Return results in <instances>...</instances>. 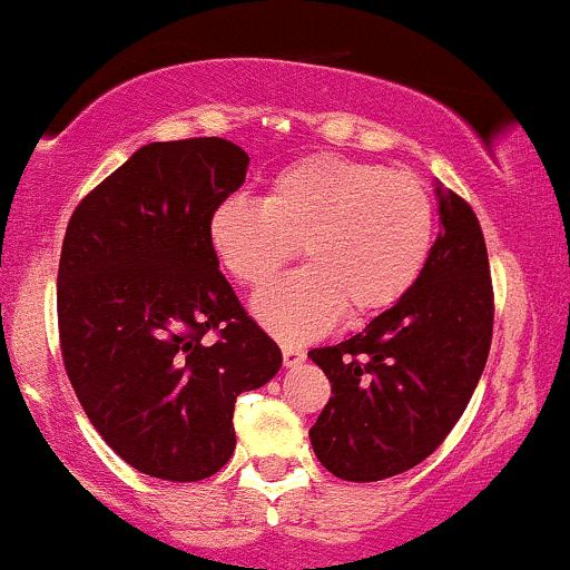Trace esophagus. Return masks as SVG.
Wrapping results in <instances>:
<instances>
[{
  "label": "esophagus",
  "mask_w": 570,
  "mask_h": 570,
  "mask_svg": "<svg viewBox=\"0 0 570 570\" xmlns=\"http://www.w3.org/2000/svg\"><path fill=\"white\" fill-rule=\"evenodd\" d=\"M304 360H307V354H304L302 348H296V345H291V343L283 345V362H285V367L302 365Z\"/></svg>",
  "instance_id": "obj_1"
}]
</instances>
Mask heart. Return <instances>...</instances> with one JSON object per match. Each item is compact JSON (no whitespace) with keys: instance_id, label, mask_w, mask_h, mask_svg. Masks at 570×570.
Masks as SVG:
<instances>
[{"instance_id":"heart-1","label":"heart","mask_w":570,"mask_h":570,"mask_svg":"<svg viewBox=\"0 0 570 570\" xmlns=\"http://www.w3.org/2000/svg\"><path fill=\"white\" fill-rule=\"evenodd\" d=\"M216 261L244 287L266 285L296 255L307 266L252 298L257 321L307 340L340 315L360 324L416 283L433 244V203L412 173L307 156L274 175L261 203L225 199L208 219Z\"/></svg>"}]
</instances>
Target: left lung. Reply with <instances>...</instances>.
Here are the masks:
<instances>
[{
	"label": "left lung",
	"mask_w": 570,
	"mask_h": 570,
	"mask_svg": "<svg viewBox=\"0 0 570 570\" xmlns=\"http://www.w3.org/2000/svg\"><path fill=\"white\" fill-rule=\"evenodd\" d=\"M439 230L416 283L354 337L309 351L332 397L315 455L351 483L425 461L461 420L491 348L494 293L474 210L436 184Z\"/></svg>",
	"instance_id": "1"
}]
</instances>
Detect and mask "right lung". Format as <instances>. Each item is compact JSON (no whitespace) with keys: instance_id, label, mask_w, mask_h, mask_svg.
<instances>
[{"instance_id":"obj_1","label":"right lung","mask_w":570,"mask_h":570,"mask_svg":"<svg viewBox=\"0 0 570 570\" xmlns=\"http://www.w3.org/2000/svg\"><path fill=\"white\" fill-rule=\"evenodd\" d=\"M249 156L219 137L150 142L73 210L57 274L70 384L104 442L142 474L195 483L236 450L242 392L283 367L208 242ZM220 332L216 344L204 334Z\"/></svg>"}]
</instances>
